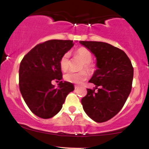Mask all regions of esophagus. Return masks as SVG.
<instances>
[{"instance_id": "34e87169", "label": "esophagus", "mask_w": 149, "mask_h": 149, "mask_svg": "<svg viewBox=\"0 0 149 149\" xmlns=\"http://www.w3.org/2000/svg\"><path fill=\"white\" fill-rule=\"evenodd\" d=\"M74 88H75V89H78V88L79 87H78V86H77V85H75Z\"/></svg>"}]
</instances>
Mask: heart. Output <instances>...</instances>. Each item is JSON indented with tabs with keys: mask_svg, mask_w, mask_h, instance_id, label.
<instances>
[{
	"mask_svg": "<svg viewBox=\"0 0 149 149\" xmlns=\"http://www.w3.org/2000/svg\"><path fill=\"white\" fill-rule=\"evenodd\" d=\"M75 56H78L83 61V63L81 65V69L85 68L89 73H93L95 71V66L94 63L91 62L93 58L92 53L88 49L86 48V47H80L75 52ZM69 54L66 53L60 58V68L62 71H66L69 68ZM88 74L87 71L83 70V71L76 72V73L73 71L67 72L66 73H65L63 78L68 82L73 83H81L84 81H86V78H88Z\"/></svg>",
	"mask_w": 149,
	"mask_h": 149,
	"instance_id": "heart-1",
	"label": "heart"
}]
</instances>
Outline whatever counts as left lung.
<instances>
[{
	"label": "left lung",
	"mask_w": 149,
	"mask_h": 149,
	"mask_svg": "<svg viewBox=\"0 0 149 149\" xmlns=\"http://www.w3.org/2000/svg\"><path fill=\"white\" fill-rule=\"evenodd\" d=\"M95 55L97 69L89 82L95 85L87 89L81 100L83 109L93 120L104 122L123 107L132 91L134 68L125 52L102 42L80 41Z\"/></svg>",
	"instance_id": "obj_1"
}]
</instances>
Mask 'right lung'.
I'll return each instance as SVG.
<instances>
[{"label":"right lung","mask_w":149,"mask_h":149,"mask_svg":"<svg viewBox=\"0 0 149 149\" xmlns=\"http://www.w3.org/2000/svg\"><path fill=\"white\" fill-rule=\"evenodd\" d=\"M74 45L72 40H52L36 45L21 61L19 88L24 102L37 117L49 119L62 108L67 95L74 90L71 83L60 81V58ZM60 81L58 87L52 80Z\"/></svg>","instance_id":"obj_1"}]
</instances>
